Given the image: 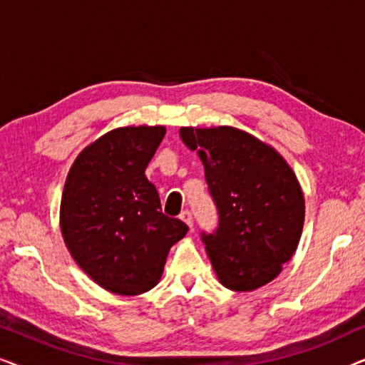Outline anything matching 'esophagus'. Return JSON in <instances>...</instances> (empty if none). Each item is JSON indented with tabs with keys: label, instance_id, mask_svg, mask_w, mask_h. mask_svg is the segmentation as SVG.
I'll use <instances>...</instances> for the list:
<instances>
[{
	"label": "esophagus",
	"instance_id": "34e87169",
	"mask_svg": "<svg viewBox=\"0 0 365 365\" xmlns=\"http://www.w3.org/2000/svg\"><path fill=\"white\" fill-rule=\"evenodd\" d=\"M179 219H181L182 222H186L187 226L192 229V224H194V221H192V214H191V211H182L181 214H179Z\"/></svg>",
	"mask_w": 365,
	"mask_h": 365
}]
</instances>
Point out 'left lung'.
Wrapping results in <instances>:
<instances>
[{
  "label": "left lung",
  "mask_w": 365,
  "mask_h": 365,
  "mask_svg": "<svg viewBox=\"0 0 365 365\" xmlns=\"http://www.w3.org/2000/svg\"><path fill=\"white\" fill-rule=\"evenodd\" d=\"M179 136L201 158L217 207V229L201 237L219 282L239 292L271 282L302 234L296 174L276 149L237 128H181Z\"/></svg>",
  "instance_id": "left-lung-1"
}]
</instances>
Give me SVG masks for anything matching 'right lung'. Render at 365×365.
<instances>
[{
    "label": "right lung",
    "instance_id": "obj_1",
    "mask_svg": "<svg viewBox=\"0 0 365 365\" xmlns=\"http://www.w3.org/2000/svg\"><path fill=\"white\" fill-rule=\"evenodd\" d=\"M164 126L113 129L79 153L64 182L59 226L68 251L98 286L119 296L148 292L187 232L161 212L144 176Z\"/></svg>",
    "mask_w": 365,
    "mask_h": 365
}]
</instances>
